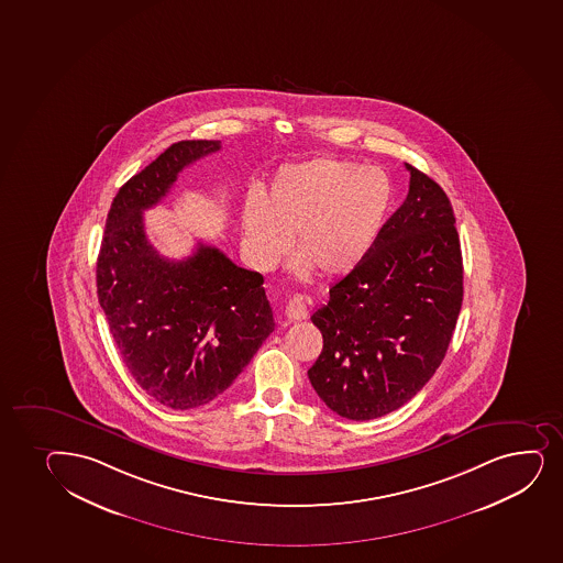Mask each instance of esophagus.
<instances>
[{
	"label": "esophagus",
	"instance_id": "esophagus-1",
	"mask_svg": "<svg viewBox=\"0 0 563 563\" xmlns=\"http://www.w3.org/2000/svg\"><path fill=\"white\" fill-rule=\"evenodd\" d=\"M285 314L291 322L305 320L307 318V303H305L303 297H291L290 301L286 303Z\"/></svg>",
	"mask_w": 563,
	"mask_h": 563
}]
</instances>
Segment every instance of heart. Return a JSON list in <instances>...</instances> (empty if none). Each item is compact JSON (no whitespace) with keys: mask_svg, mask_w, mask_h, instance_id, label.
I'll return each instance as SVG.
<instances>
[{"mask_svg":"<svg viewBox=\"0 0 563 563\" xmlns=\"http://www.w3.org/2000/svg\"><path fill=\"white\" fill-rule=\"evenodd\" d=\"M389 177L346 158H314L285 166L264 200L243 206V245L262 272H272L290 251L294 272L344 277L367 258L391 208Z\"/></svg>","mask_w":563,"mask_h":563,"instance_id":"heart-1","label":"heart"}]
</instances>
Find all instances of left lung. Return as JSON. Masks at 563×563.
Wrapping results in <instances>:
<instances>
[{
    "mask_svg": "<svg viewBox=\"0 0 563 563\" xmlns=\"http://www.w3.org/2000/svg\"><path fill=\"white\" fill-rule=\"evenodd\" d=\"M410 190L367 258L310 317L309 379L328 408L367 421L405 406L440 367L462 305L461 240L442 187L406 163Z\"/></svg>",
    "mask_w": 563,
    "mask_h": 563,
    "instance_id": "8db88e82",
    "label": "left lung"
}]
</instances>
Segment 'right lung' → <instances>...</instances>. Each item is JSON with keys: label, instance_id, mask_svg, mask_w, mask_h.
Wrapping results in <instances>:
<instances>
[{"label": "right lung", "instance_id": "1", "mask_svg": "<svg viewBox=\"0 0 563 563\" xmlns=\"http://www.w3.org/2000/svg\"><path fill=\"white\" fill-rule=\"evenodd\" d=\"M219 150V140H184L131 177L108 211L97 258V296L121 360L172 410L227 391L275 329L260 273L203 243L189 258H165L144 232L142 213L177 174Z\"/></svg>", "mask_w": 563, "mask_h": 563}]
</instances>
